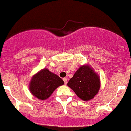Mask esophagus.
Returning <instances> with one entry per match:
<instances>
[{"label": "esophagus", "instance_id": "esophagus-1", "mask_svg": "<svg viewBox=\"0 0 131 131\" xmlns=\"http://www.w3.org/2000/svg\"><path fill=\"white\" fill-rule=\"evenodd\" d=\"M63 80H64V83H65V84H66V83H67V78H63Z\"/></svg>", "mask_w": 131, "mask_h": 131}]
</instances>
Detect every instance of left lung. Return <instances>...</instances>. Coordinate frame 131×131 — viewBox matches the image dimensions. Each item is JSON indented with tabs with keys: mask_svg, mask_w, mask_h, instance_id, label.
I'll list each match as a JSON object with an SVG mask.
<instances>
[{
	"mask_svg": "<svg viewBox=\"0 0 131 131\" xmlns=\"http://www.w3.org/2000/svg\"><path fill=\"white\" fill-rule=\"evenodd\" d=\"M67 85L83 101L93 99L100 88L99 75L89 65L79 67Z\"/></svg>",
	"mask_w": 131,
	"mask_h": 131,
	"instance_id": "8db88e82",
	"label": "left lung"
}]
</instances>
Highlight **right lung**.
Masks as SVG:
<instances>
[{"mask_svg": "<svg viewBox=\"0 0 131 131\" xmlns=\"http://www.w3.org/2000/svg\"><path fill=\"white\" fill-rule=\"evenodd\" d=\"M62 79L48 69H43L34 75L29 86L33 96L41 100H45L52 95L58 86L64 85Z\"/></svg>", "mask_w": 131, "mask_h": 131, "instance_id": "right-lung-1", "label": "right lung"}]
</instances>
